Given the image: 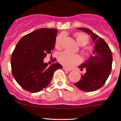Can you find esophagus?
I'll return each instance as SVG.
<instances>
[{
    "instance_id": "obj_1",
    "label": "esophagus",
    "mask_w": 121,
    "mask_h": 121,
    "mask_svg": "<svg viewBox=\"0 0 121 121\" xmlns=\"http://www.w3.org/2000/svg\"><path fill=\"white\" fill-rule=\"evenodd\" d=\"M63 70H66V71H71V70H70V69H68V68H66V67H63Z\"/></svg>"
}]
</instances>
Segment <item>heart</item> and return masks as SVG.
<instances>
[{"mask_svg":"<svg viewBox=\"0 0 121 121\" xmlns=\"http://www.w3.org/2000/svg\"><path fill=\"white\" fill-rule=\"evenodd\" d=\"M78 43L81 46H85L89 42L90 38L88 35L82 33H76L74 35ZM64 39V34H60L56 37L55 40V46L56 48L60 50L62 48L63 40ZM83 54H86L87 51L85 50H82ZM58 61L63 65L68 68H70L75 64H79L81 62V57L79 54H73L68 51H63L60 53L57 57Z\"/></svg>","mask_w":121,"mask_h":121,"instance_id":"b5f03b06","label":"heart"}]
</instances>
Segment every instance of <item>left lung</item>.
<instances>
[{"label": "left lung", "instance_id": "8db88e82", "mask_svg": "<svg viewBox=\"0 0 121 121\" xmlns=\"http://www.w3.org/2000/svg\"><path fill=\"white\" fill-rule=\"evenodd\" d=\"M90 35L95 43L93 54L85 64L79 66L86 73L81 74V79L74 85L84 91H93L101 88L107 80L112 68L113 55L110 48L102 38L89 29L78 28Z\"/></svg>", "mask_w": 121, "mask_h": 121}]
</instances>
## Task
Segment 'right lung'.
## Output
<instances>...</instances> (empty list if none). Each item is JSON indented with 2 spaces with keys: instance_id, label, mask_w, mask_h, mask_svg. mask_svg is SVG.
I'll list each match as a JSON object with an SVG mask.
<instances>
[{
  "instance_id": "add662e5",
  "label": "right lung",
  "mask_w": 121,
  "mask_h": 121,
  "mask_svg": "<svg viewBox=\"0 0 121 121\" xmlns=\"http://www.w3.org/2000/svg\"><path fill=\"white\" fill-rule=\"evenodd\" d=\"M57 30L40 28L23 36L17 43L11 57V71L23 89L37 93L47 86L53 73L62 66L58 63L48 67L43 60L52 54Z\"/></svg>"
}]
</instances>
